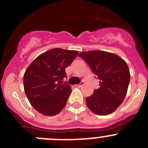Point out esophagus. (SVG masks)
Listing matches in <instances>:
<instances>
[{
	"instance_id": "34e87169",
	"label": "esophagus",
	"mask_w": 148,
	"mask_h": 148,
	"mask_svg": "<svg viewBox=\"0 0 148 148\" xmlns=\"http://www.w3.org/2000/svg\"><path fill=\"white\" fill-rule=\"evenodd\" d=\"M84 84V83L83 82H82L80 84H78V85H76V86L78 87H83Z\"/></svg>"
}]
</instances>
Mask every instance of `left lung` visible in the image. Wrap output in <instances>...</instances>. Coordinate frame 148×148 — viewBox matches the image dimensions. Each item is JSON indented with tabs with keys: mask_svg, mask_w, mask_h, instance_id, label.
Returning a JSON list of instances; mask_svg holds the SVG:
<instances>
[{
	"mask_svg": "<svg viewBox=\"0 0 148 148\" xmlns=\"http://www.w3.org/2000/svg\"><path fill=\"white\" fill-rule=\"evenodd\" d=\"M78 56L100 80V87L86 98L87 108L96 115L110 114L122 103L127 92L130 74L127 63L114 53L101 50L83 52Z\"/></svg>",
	"mask_w": 148,
	"mask_h": 148,
	"instance_id": "left-lung-1",
	"label": "left lung"
}]
</instances>
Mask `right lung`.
I'll return each mask as SVG.
<instances>
[{
  "label": "right lung",
  "instance_id": "obj_1",
  "mask_svg": "<svg viewBox=\"0 0 148 148\" xmlns=\"http://www.w3.org/2000/svg\"><path fill=\"white\" fill-rule=\"evenodd\" d=\"M78 51L60 48L39 55L23 75V87L31 105L44 116H56L64 109L71 87L61 84L65 69L77 57Z\"/></svg>",
  "mask_w": 148,
  "mask_h": 148
}]
</instances>
